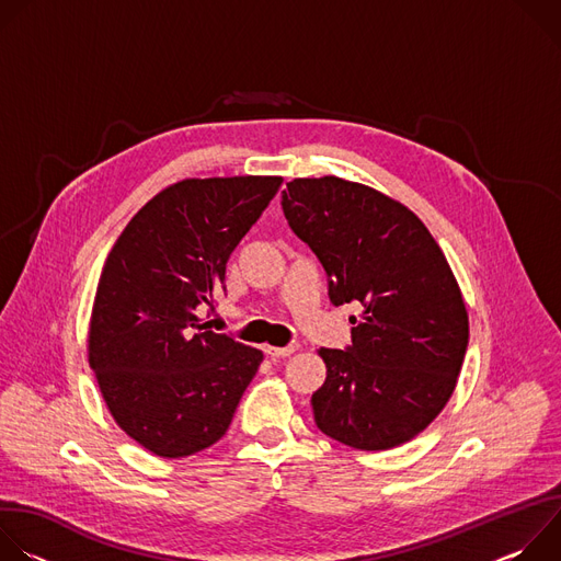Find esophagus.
<instances>
[{"instance_id": "obj_1", "label": "esophagus", "mask_w": 561, "mask_h": 561, "mask_svg": "<svg viewBox=\"0 0 561 561\" xmlns=\"http://www.w3.org/2000/svg\"><path fill=\"white\" fill-rule=\"evenodd\" d=\"M295 351H297V344H288V346H282V348H277V346H266V348H264V353H266L268 357H273V359L288 357V355H293Z\"/></svg>"}]
</instances>
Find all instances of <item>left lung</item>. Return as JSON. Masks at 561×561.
<instances>
[{
    "label": "left lung",
    "instance_id": "8db88e82",
    "mask_svg": "<svg viewBox=\"0 0 561 561\" xmlns=\"http://www.w3.org/2000/svg\"><path fill=\"white\" fill-rule=\"evenodd\" d=\"M282 208L322 262L335 306L359 301L353 344L322 348L324 386L312 415L324 435L388 450L446 407L468 346L457 279L422 219L375 188L340 178L293 180Z\"/></svg>",
    "mask_w": 561,
    "mask_h": 561
}]
</instances>
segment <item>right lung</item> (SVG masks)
<instances>
[{
	"mask_svg": "<svg viewBox=\"0 0 561 561\" xmlns=\"http://www.w3.org/2000/svg\"><path fill=\"white\" fill-rule=\"evenodd\" d=\"M282 178L184 180L154 195L115 242L93 304L89 364L119 428L159 457L228 431L264 355L213 333L202 310Z\"/></svg>",
	"mask_w": 561,
	"mask_h": 561,
	"instance_id": "right-lung-1",
	"label": "right lung"
}]
</instances>
